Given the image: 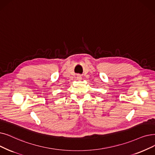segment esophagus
I'll list each match as a JSON object with an SVG mask.
<instances>
[{
  "label": "esophagus",
  "mask_w": 155,
  "mask_h": 155,
  "mask_svg": "<svg viewBox=\"0 0 155 155\" xmlns=\"http://www.w3.org/2000/svg\"><path fill=\"white\" fill-rule=\"evenodd\" d=\"M81 76H80V75H78L77 77V79L78 80H81Z\"/></svg>",
  "instance_id": "esophagus-1"
}]
</instances>
